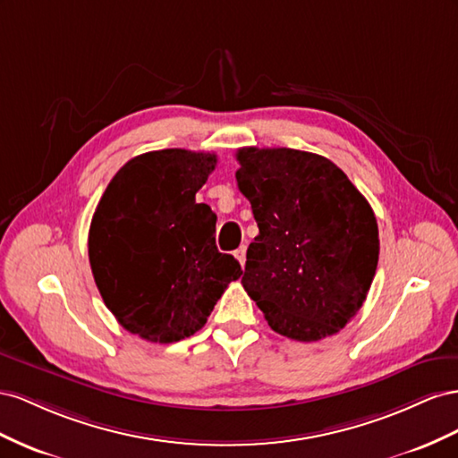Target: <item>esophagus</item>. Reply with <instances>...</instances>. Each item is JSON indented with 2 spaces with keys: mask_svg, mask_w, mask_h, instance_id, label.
<instances>
[{
  "mask_svg": "<svg viewBox=\"0 0 458 458\" xmlns=\"http://www.w3.org/2000/svg\"><path fill=\"white\" fill-rule=\"evenodd\" d=\"M245 253H247V247H245V245H242L240 250L233 251V255H236V259L240 260V265H242V267L245 265Z\"/></svg>",
  "mask_w": 458,
  "mask_h": 458,
  "instance_id": "esophagus-1",
  "label": "esophagus"
}]
</instances>
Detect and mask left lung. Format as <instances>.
<instances>
[{
  "instance_id": "1",
  "label": "left lung",
  "mask_w": 458,
  "mask_h": 458,
  "mask_svg": "<svg viewBox=\"0 0 458 458\" xmlns=\"http://www.w3.org/2000/svg\"><path fill=\"white\" fill-rule=\"evenodd\" d=\"M238 188L259 236L242 284L274 332L297 342L337 334L374 280L380 238L372 207L342 168L290 148L236 153Z\"/></svg>"
}]
</instances>
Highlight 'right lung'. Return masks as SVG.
I'll return each mask as SVG.
<instances>
[{
  "label": "right lung",
  "instance_id": "obj_1",
  "mask_svg": "<svg viewBox=\"0 0 458 458\" xmlns=\"http://www.w3.org/2000/svg\"><path fill=\"white\" fill-rule=\"evenodd\" d=\"M216 155L149 151L113 176L91 218L89 267L103 303L124 330L173 344L201 330L230 282L236 259L215 243L216 215L195 193Z\"/></svg>",
  "mask_w": 458,
  "mask_h": 458
}]
</instances>
